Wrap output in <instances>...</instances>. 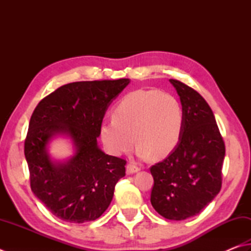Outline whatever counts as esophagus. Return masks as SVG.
Segmentation results:
<instances>
[{
    "instance_id": "34e87169",
    "label": "esophagus",
    "mask_w": 251,
    "mask_h": 251,
    "mask_svg": "<svg viewBox=\"0 0 251 251\" xmlns=\"http://www.w3.org/2000/svg\"><path fill=\"white\" fill-rule=\"evenodd\" d=\"M140 169H141L140 167H138V166H136V165L132 164V163H130V164H127V165H126V173H127V174H134V173H138Z\"/></svg>"
}]
</instances>
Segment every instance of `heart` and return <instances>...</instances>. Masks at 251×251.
Segmentation results:
<instances>
[{
	"label": "heart",
	"instance_id": "1",
	"mask_svg": "<svg viewBox=\"0 0 251 251\" xmlns=\"http://www.w3.org/2000/svg\"><path fill=\"white\" fill-rule=\"evenodd\" d=\"M182 126L183 110L176 97L159 91H136L118 103L113 120L102 122L100 138L112 155L127 152L136 139L140 156L152 153L162 158L176 148Z\"/></svg>",
	"mask_w": 251,
	"mask_h": 251
}]
</instances>
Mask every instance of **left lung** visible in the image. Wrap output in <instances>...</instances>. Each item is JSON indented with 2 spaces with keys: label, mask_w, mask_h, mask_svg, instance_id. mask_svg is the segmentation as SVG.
Returning a JSON list of instances; mask_svg holds the SVG:
<instances>
[{
  "label": "left lung",
  "mask_w": 251,
  "mask_h": 251,
  "mask_svg": "<svg viewBox=\"0 0 251 251\" xmlns=\"http://www.w3.org/2000/svg\"><path fill=\"white\" fill-rule=\"evenodd\" d=\"M169 81L180 97L183 126L173 152L150 168L151 203L165 219L182 221L199 214L220 192L225 144L205 99L184 83Z\"/></svg>",
  "instance_id": "left-lung-1"
}]
</instances>
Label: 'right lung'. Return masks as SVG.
Wrapping results in <instances>:
<instances>
[{
	"label": "right lung",
	"mask_w": 251,
	"mask_h": 251,
	"mask_svg": "<svg viewBox=\"0 0 251 251\" xmlns=\"http://www.w3.org/2000/svg\"><path fill=\"white\" fill-rule=\"evenodd\" d=\"M129 83L120 78L65 84L32 112L24 146L30 188L58 219L95 221L109 206L126 160L103 153L97 138L108 106ZM55 134H68L77 149L67 163L54 164L46 153Z\"/></svg>",
	"instance_id": "right-lung-1"
}]
</instances>
